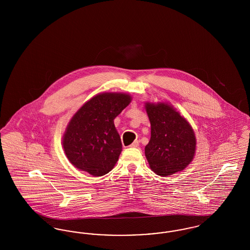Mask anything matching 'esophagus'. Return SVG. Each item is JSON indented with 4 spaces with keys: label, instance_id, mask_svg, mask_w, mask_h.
<instances>
[{
    "label": "esophagus",
    "instance_id": "esophagus-1",
    "mask_svg": "<svg viewBox=\"0 0 250 250\" xmlns=\"http://www.w3.org/2000/svg\"><path fill=\"white\" fill-rule=\"evenodd\" d=\"M138 146H139V142H138V141H135L134 143L130 144V147H132V148H136V147H138Z\"/></svg>",
    "mask_w": 250,
    "mask_h": 250
}]
</instances>
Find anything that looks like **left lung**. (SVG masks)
Listing matches in <instances>:
<instances>
[{
  "instance_id": "left-lung-1",
  "label": "left lung",
  "mask_w": 250,
  "mask_h": 250,
  "mask_svg": "<svg viewBox=\"0 0 250 250\" xmlns=\"http://www.w3.org/2000/svg\"><path fill=\"white\" fill-rule=\"evenodd\" d=\"M151 123V139L145 156L151 169L168 176L185 169L196 152V137L189 123L168 103H145Z\"/></svg>"
}]
</instances>
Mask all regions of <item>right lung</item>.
<instances>
[{
	"label": "right lung",
	"instance_id": "obj_1",
	"mask_svg": "<svg viewBox=\"0 0 250 250\" xmlns=\"http://www.w3.org/2000/svg\"><path fill=\"white\" fill-rule=\"evenodd\" d=\"M130 102V95L125 93H102L73 115L62 137L64 153L73 166L93 176L113 168L122 152L114 119Z\"/></svg>",
	"mask_w": 250,
	"mask_h": 250
}]
</instances>
